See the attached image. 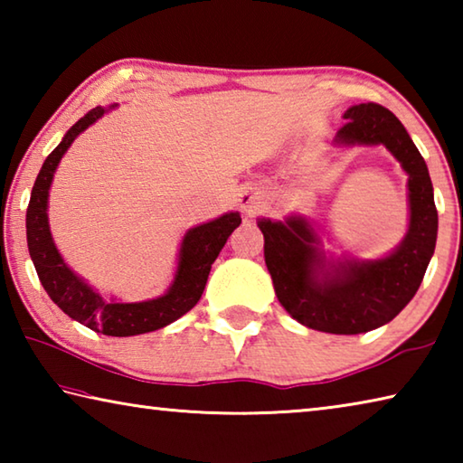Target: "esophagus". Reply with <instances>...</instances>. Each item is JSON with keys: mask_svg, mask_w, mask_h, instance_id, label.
I'll list each match as a JSON object with an SVG mask.
<instances>
[{"mask_svg": "<svg viewBox=\"0 0 463 463\" xmlns=\"http://www.w3.org/2000/svg\"><path fill=\"white\" fill-rule=\"evenodd\" d=\"M239 203H241V208L245 210L247 214H255L257 210L261 208V194L257 192V190H253V187H250V190H245L242 192L241 195H239Z\"/></svg>", "mask_w": 463, "mask_h": 463, "instance_id": "esophagus-1", "label": "esophagus"}]
</instances>
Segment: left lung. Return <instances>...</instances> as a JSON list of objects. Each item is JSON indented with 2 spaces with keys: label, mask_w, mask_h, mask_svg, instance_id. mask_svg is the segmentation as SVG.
Returning <instances> with one entry per match:
<instances>
[{
  "label": "left lung",
  "mask_w": 463,
  "mask_h": 463,
  "mask_svg": "<svg viewBox=\"0 0 463 463\" xmlns=\"http://www.w3.org/2000/svg\"><path fill=\"white\" fill-rule=\"evenodd\" d=\"M336 145H383L409 174L411 222L404 241L382 260L328 263L318 234L302 216L260 218L265 265L281 307L298 323L333 335H357L390 323L417 294L437 241V208L427 163L402 122L380 104L351 106Z\"/></svg>",
  "instance_id": "1"
}]
</instances>
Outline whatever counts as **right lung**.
Masks as SVG:
<instances>
[{"mask_svg": "<svg viewBox=\"0 0 463 463\" xmlns=\"http://www.w3.org/2000/svg\"><path fill=\"white\" fill-rule=\"evenodd\" d=\"M112 108L114 106H109V109ZM106 112L108 109L99 106L90 109L83 118L67 130L59 146L46 156L41 174L34 182L33 194H30L26 210V239L38 279H41L46 294L51 296V300L65 315L96 333H104L108 336H132L167 326L198 304L203 288H206L210 268L216 261L226 239L241 224V216L239 213L222 214L216 221L200 224L185 232L182 249H179L174 284L163 296L145 302L104 300L96 289L85 284L81 278H77L62 261L51 237L46 206H49L52 175L62 155L85 128L91 127Z\"/></svg>", "mask_w": 463, "mask_h": 463, "instance_id": "add662e5", "label": "right lung"}]
</instances>
